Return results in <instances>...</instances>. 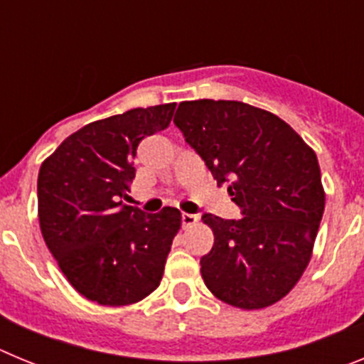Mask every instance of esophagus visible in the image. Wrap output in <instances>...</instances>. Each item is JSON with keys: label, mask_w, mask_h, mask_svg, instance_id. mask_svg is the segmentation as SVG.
Wrapping results in <instances>:
<instances>
[{"label": "esophagus", "mask_w": 364, "mask_h": 364, "mask_svg": "<svg viewBox=\"0 0 364 364\" xmlns=\"http://www.w3.org/2000/svg\"><path fill=\"white\" fill-rule=\"evenodd\" d=\"M197 220H198V215L182 213V224H184V226H191V224H195Z\"/></svg>", "instance_id": "34e87169"}]
</instances>
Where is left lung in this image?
I'll return each mask as SVG.
<instances>
[{
  "mask_svg": "<svg viewBox=\"0 0 364 364\" xmlns=\"http://www.w3.org/2000/svg\"><path fill=\"white\" fill-rule=\"evenodd\" d=\"M173 122L244 215H202L215 235L200 259L208 290L242 310L272 306L306 269L323 218L314 149L277 114L235 100L182 102Z\"/></svg>",
  "mask_w": 364,
  "mask_h": 364,
  "instance_id": "obj_1",
  "label": "left lung"
}]
</instances>
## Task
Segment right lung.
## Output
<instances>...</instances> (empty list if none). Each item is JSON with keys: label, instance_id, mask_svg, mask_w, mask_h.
I'll list each match as a JSON object with an SVG mask.
<instances>
[{"label": "right lung", "instance_id": "obj_1", "mask_svg": "<svg viewBox=\"0 0 364 364\" xmlns=\"http://www.w3.org/2000/svg\"><path fill=\"white\" fill-rule=\"evenodd\" d=\"M176 104L136 107L67 136L38 175L41 235L74 290L102 306H127L159 288L182 215L122 202L146 136L166 129Z\"/></svg>", "mask_w": 364, "mask_h": 364}]
</instances>
